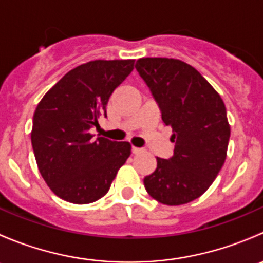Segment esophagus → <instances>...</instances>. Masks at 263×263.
Segmentation results:
<instances>
[{"label":"esophagus","instance_id":"esophagus-1","mask_svg":"<svg viewBox=\"0 0 263 263\" xmlns=\"http://www.w3.org/2000/svg\"><path fill=\"white\" fill-rule=\"evenodd\" d=\"M142 148H140V147H135V146H132V153L134 154H140V153H142Z\"/></svg>","mask_w":263,"mask_h":263}]
</instances>
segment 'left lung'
<instances>
[{
    "mask_svg": "<svg viewBox=\"0 0 263 263\" xmlns=\"http://www.w3.org/2000/svg\"><path fill=\"white\" fill-rule=\"evenodd\" d=\"M136 70L176 144L173 156L156 158L145 188L164 205L188 203L208 191L227 159L230 126L224 102L196 68L179 60L140 58Z\"/></svg>",
    "mask_w": 263,
    "mask_h": 263,
    "instance_id": "left-lung-1",
    "label": "left lung"
}]
</instances>
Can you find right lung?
I'll list each match as a JSON object with an SVG mask.
<instances>
[{"instance_id":"add662e5","label":"right lung","mask_w":263,"mask_h":263,"mask_svg":"<svg viewBox=\"0 0 263 263\" xmlns=\"http://www.w3.org/2000/svg\"><path fill=\"white\" fill-rule=\"evenodd\" d=\"M135 60L90 61L68 71L43 97L33 117L31 145L39 172L54 195L84 205L109 191L131 154L129 142L97 137L108 100Z\"/></svg>"}]
</instances>
